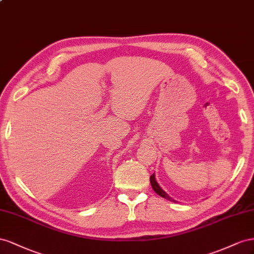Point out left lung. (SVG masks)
Masks as SVG:
<instances>
[{
	"label": "left lung",
	"mask_w": 254,
	"mask_h": 254,
	"mask_svg": "<svg viewBox=\"0 0 254 254\" xmlns=\"http://www.w3.org/2000/svg\"><path fill=\"white\" fill-rule=\"evenodd\" d=\"M150 182H151V186H152V188H153V190H154L158 195H161V197H163V198H165V199H167V200H169V201L176 202V201L173 200L171 197H169L167 192L164 191V190H162L161 186L158 185V183L156 182V179H155V175H154V173L150 177Z\"/></svg>",
	"instance_id": "obj_1"
}]
</instances>
